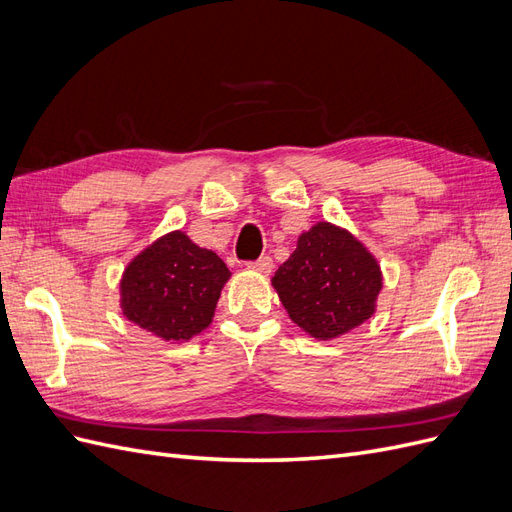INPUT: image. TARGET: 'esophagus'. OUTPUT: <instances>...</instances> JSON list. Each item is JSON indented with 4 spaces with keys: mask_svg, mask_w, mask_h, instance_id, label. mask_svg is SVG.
<instances>
[{
    "mask_svg": "<svg viewBox=\"0 0 512 512\" xmlns=\"http://www.w3.org/2000/svg\"><path fill=\"white\" fill-rule=\"evenodd\" d=\"M247 267L254 271H260V273H269L273 269V260H271V256H260L258 260L247 262Z\"/></svg>",
    "mask_w": 512,
    "mask_h": 512,
    "instance_id": "esophagus-1",
    "label": "esophagus"
}]
</instances>
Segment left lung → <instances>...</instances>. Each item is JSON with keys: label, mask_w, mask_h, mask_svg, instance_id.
Returning <instances> with one entry per match:
<instances>
[{"label": "left lung", "mask_w": 512, "mask_h": 512, "mask_svg": "<svg viewBox=\"0 0 512 512\" xmlns=\"http://www.w3.org/2000/svg\"><path fill=\"white\" fill-rule=\"evenodd\" d=\"M271 284L297 327L316 339H335L374 316L382 271L346 228L318 222L299 237Z\"/></svg>", "instance_id": "left-lung-1"}]
</instances>
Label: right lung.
I'll return each mask as SVG.
<instances>
[{"label":"right lung","instance_id":"obj_1","mask_svg":"<svg viewBox=\"0 0 512 512\" xmlns=\"http://www.w3.org/2000/svg\"><path fill=\"white\" fill-rule=\"evenodd\" d=\"M230 271L224 260L173 230L132 258L119 294L123 316L164 342H188L215 314Z\"/></svg>","mask_w":512,"mask_h":512}]
</instances>
